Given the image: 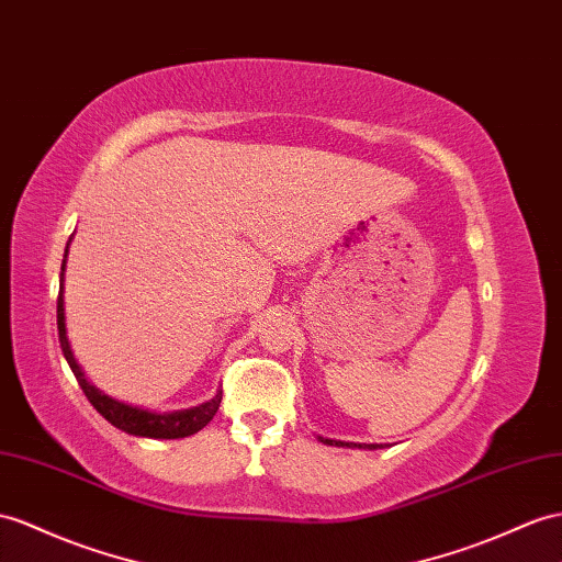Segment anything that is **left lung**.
Wrapping results in <instances>:
<instances>
[{"label": "left lung", "instance_id": "8db88e82", "mask_svg": "<svg viewBox=\"0 0 562 562\" xmlns=\"http://www.w3.org/2000/svg\"><path fill=\"white\" fill-rule=\"evenodd\" d=\"M321 441H325L329 446H349V443H344V441H333V439H323V437H321ZM351 446H356V443H351ZM358 446H361V443H358ZM370 449H378V446L370 443Z\"/></svg>", "mask_w": 562, "mask_h": 562}]
</instances>
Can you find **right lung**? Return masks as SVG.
I'll list each match as a JSON object with an SVG mask.
<instances>
[{"label": "right lung", "instance_id": "add662e5", "mask_svg": "<svg viewBox=\"0 0 562 562\" xmlns=\"http://www.w3.org/2000/svg\"><path fill=\"white\" fill-rule=\"evenodd\" d=\"M66 251H68V247H66ZM64 263H61V290H59V299H56V325H59V344H61V351L66 356L70 370H74V375H76V380L80 384V390L85 392V396H88L90 404L97 408V413L104 415V418L113 427L127 431V435L151 437V439H180V437L194 435V431H199L201 427H206L213 420V415L218 413L223 392H218L211 401H206V404H201V406H196L192 411L164 413L161 415V413H149V411H142V408L125 406V404H121V401L102 394L94 384L88 382V378H85V372L76 363L74 351H70V344H68V337H66V323H64Z\"/></svg>", "mask_w": 562, "mask_h": 562}]
</instances>
